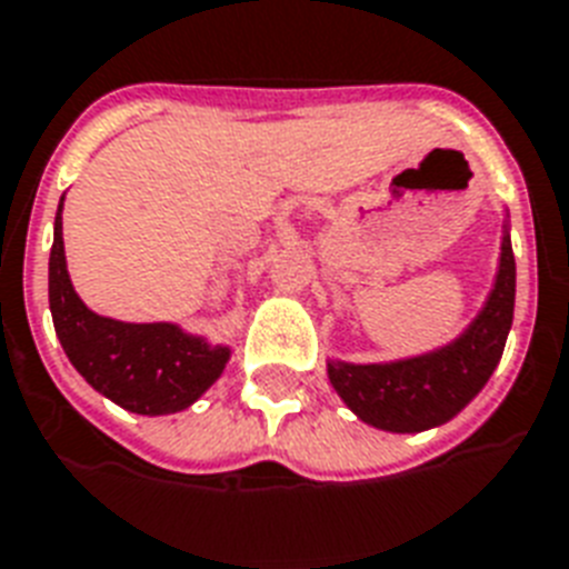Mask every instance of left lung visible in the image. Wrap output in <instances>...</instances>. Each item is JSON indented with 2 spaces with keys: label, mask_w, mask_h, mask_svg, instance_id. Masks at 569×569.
<instances>
[{
  "label": "left lung",
  "mask_w": 569,
  "mask_h": 569,
  "mask_svg": "<svg viewBox=\"0 0 569 569\" xmlns=\"http://www.w3.org/2000/svg\"><path fill=\"white\" fill-rule=\"evenodd\" d=\"M515 288L517 267L506 222L493 288L456 340L397 361L352 363L331 358V388L372 429L397 435L438 429L465 411L497 370L515 320Z\"/></svg>",
  "instance_id": "obj_1"
}]
</instances>
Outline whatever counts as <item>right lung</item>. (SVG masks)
I'll return each instance as SVG.
<instances>
[{
    "label": "right lung",
    "instance_id": "obj_1",
    "mask_svg": "<svg viewBox=\"0 0 569 569\" xmlns=\"http://www.w3.org/2000/svg\"><path fill=\"white\" fill-rule=\"evenodd\" d=\"M63 197L49 252V311L54 335L81 379L131 413L184 411L220 379L231 349L188 335L176 322H122L90 311L76 293L63 256Z\"/></svg>",
    "mask_w": 569,
    "mask_h": 569
}]
</instances>
